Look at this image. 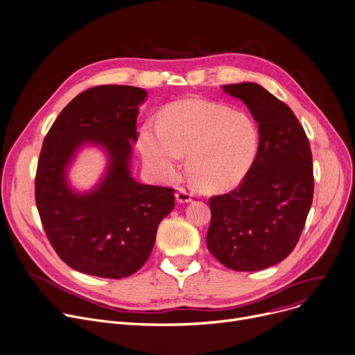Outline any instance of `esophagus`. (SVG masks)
<instances>
[{
    "label": "esophagus",
    "instance_id": "esophagus-1",
    "mask_svg": "<svg viewBox=\"0 0 355 355\" xmlns=\"http://www.w3.org/2000/svg\"><path fill=\"white\" fill-rule=\"evenodd\" d=\"M175 198L178 202H190L193 196H191V193H188L184 187H178L175 191Z\"/></svg>",
    "mask_w": 355,
    "mask_h": 355
}]
</instances>
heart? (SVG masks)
<instances>
[{
  "label": "heart",
  "instance_id": "obj_1",
  "mask_svg": "<svg viewBox=\"0 0 355 355\" xmlns=\"http://www.w3.org/2000/svg\"><path fill=\"white\" fill-rule=\"evenodd\" d=\"M139 148L148 167L162 180L175 177L182 154L187 171L204 193L239 185L259 150V131L251 116L204 100H182L147 121Z\"/></svg>",
  "mask_w": 355,
  "mask_h": 355
}]
</instances>
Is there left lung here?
Returning a JSON list of instances; mask_svg holds the SVG:
<instances>
[{
	"mask_svg": "<svg viewBox=\"0 0 355 355\" xmlns=\"http://www.w3.org/2000/svg\"><path fill=\"white\" fill-rule=\"evenodd\" d=\"M258 123L259 150L240 185L209 198L207 247L234 271L278 264L295 248L314 194L310 141L293 110L261 85H224Z\"/></svg>",
	"mask_w": 355,
	"mask_h": 355,
	"instance_id": "obj_1",
	"label": "left lung"
}]
</instances>
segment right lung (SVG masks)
<instances>
[{
	"instance_id": "obj_1",
	"label": "right lung",
	"mask_w": 355,
	"mask_h": 355,
	"mask_svg": "<svg viewBox=\"0 0 355 355\" xmlns=\"http://www.w3.org/2000/svg\"><path fill=\"white\" fill-rule=\"evenodd\" d=\"M143 88L97 85L85 89L46 132L35 174V202L50 244L80 272L124 278L146 264L161 220L173 211L174 190L146 185L130 175L131 143L137 141ZM100 144L110 157L107 175L96 191L76 195L64 168L84 143Z\"/></svg>"
}]
</instances>
